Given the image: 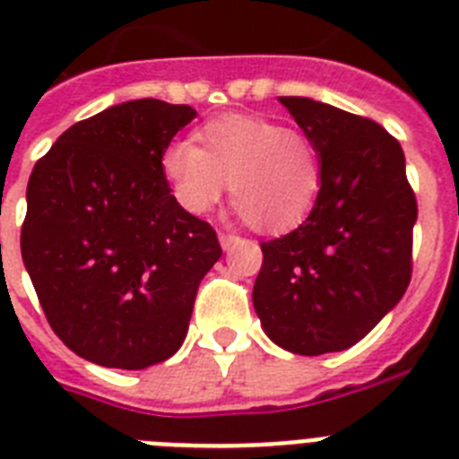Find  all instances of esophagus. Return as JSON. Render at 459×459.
<instances>
[{"instance_id":"34e87169","label":"esophagus","mask_w":459,"mask_h":459,"mask_svg":"<svg viewBox=\"0 0 459 459\" xmlns=\"http://www.w3.org/2000/svg\"><path fill=\"white\" fill-rule=\"evenodd\" d=\"M218 238H221V246H222V248H230V246H234V244H237V241H238V237H237V234H230V232H221V234H218Z\"/></svg>"}]
</instances>
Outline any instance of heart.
I'll list each match as a JSON object with an SVG mask.
<instances>
[{
  "instance_id": "1",
  "label": "heart",
  "mask_w": 459,
  "mask_h": 459,
  "mask_svg": "<svg viewBox=\"0 0 459 459\" xmlns=\"http://www.w3.org/2000/svg\"><path fill=\"white\" fill-rule=\"evenodd\" d=\"M162 171L174 197L190 213H206L230 183L234 209L250 225L278 232L299 222L323 190L316 141L264 116L230 113L187 141L164 151Z\"/></svg>"
}]
</instances>
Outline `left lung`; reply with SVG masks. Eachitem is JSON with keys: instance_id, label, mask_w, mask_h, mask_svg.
I'll return each mask as SVG.
<instances>
[{"instance_id": "8db88e82", "label": "left lung", "mask_w": 459, "mask_h": 459, "mask_svg": "<svg viewBox=\"0 0 459 459\" xmlns=\"http://www.w3.org/2000/svg\"><path fill=\"white\" fill-rule=\"evenodd\" d=\"M278 101L316 141L323 190L299 227L262 241L253 307L285 351H346L411 283L418 204L404 151L371 117L307 97Z\"/></svg>"}]
</instances>
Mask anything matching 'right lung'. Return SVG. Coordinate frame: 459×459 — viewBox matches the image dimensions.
Wrapping results in <instances>:
<instances>
[{"instance_id": "add662e5", "label": "right lung", "mask_w": 459, "mask_h": 459, "mask_svg": "<svg viewBox=\"0 0 459 459\" xmlns=\"http://www.w3.org/2000/svg\"><path fill=\"white\" fill-rule=\"evenodd\" d=\"M197 111L125 101L72 125L27 183L21 250L53 332L113 369L171 358L222 248L171 195L162 155Z\"/></svg>"}]
</instances>
